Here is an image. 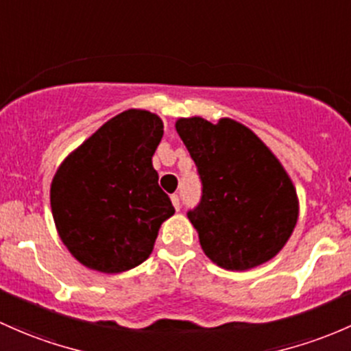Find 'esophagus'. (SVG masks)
Returning a JSON list of instances; mask_svg holds the SVG:
<instances>
[{
  "label": "esophagus",
  "mask_w": 351,
  "mask_h": 351,
  "mask_svg": "<svg viewBox=\"0 0 351 351\" xmlns=\"http://www.w3.org/2000/svg\"><path fill=\"white\" fill-rule=\"evenodd\" d=\"M171 199H172V204H174V208L177 209V211H179V209H180V197L177 196V194H172Z\"/></svg>",
  "instance_id": "esophagus-1"
}]
</instances>
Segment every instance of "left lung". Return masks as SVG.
<instances>
[{"instance_id": "left-lung-1", "label": "left lung", "mask_w": 351, "mask_h": 351, "mask_svg": "<svg viewBox=\"0 0 351 351\" xmlns=\"http://www.w3.org/2000/svg\"><path fill=\"white\" fill-rule=\"evenodd\" d=\"M176 130L197 167L199 204L187 213L202 252L226 270L274 258L294 231L299 201L269 147L241 123L180 118Z\"/></svg>"}]
</instances>
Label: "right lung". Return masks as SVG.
<instances>
[{
    "instance_id": "right-lung-1",
    "label": "right lung",
    "mask_w": 351,
    "mask_h": 351,
    "mask_svg": "<svg viewBox=\"0 0 351 351\" xmlns=\"http://www.w3.org/2000/svg\"><path fill=\"white\" fill-rule=\"evenodd\" d=\"M162 135L157 114L123 111L57 169L50 186L56 228L88 269L120 274L145 262L160 225L176 213L152 165Z\"/></svg>"
}]
</instances>
